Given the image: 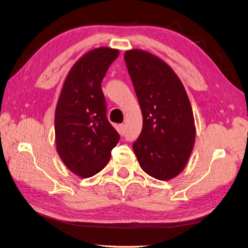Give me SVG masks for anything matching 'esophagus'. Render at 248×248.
I'll return each mask as SVG.
<instances>
[{
  "label": "esophagus",
  "instance_id": "34e87169",
  "mask_svg": "<svg viewBox=\"0 0 248 248\" xmlns=\"http://www.w3.org/2000/svg\"><path fill=\"white\" fill-rule=\"evenodd\" d=\"M119 127H121V130H122V132H123V133H124V132H125V124H122L121 125H119Z\"/></svg>",
  "mask_w": 248,
  "mask_h": 248
}]
</instances>
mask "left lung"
I'll use <instances>...</instances> for the list:
<instances>
[{
	"instance_id": "obj_1",
	"label": "left lung",
	"mask_w": 248,
	"mask_h": 248,
	"mask_svg": "<svg viewBox=\"0 0 248 248\" xmlns=\"http://www.w3.org/2000/svg\"><path fill=\"white\" fill-rule=\"evenodd\" d=\"M143 115L133 149L147 175L168 181L185 169L195 143L193 110L181 79L169 64L140 49L124 53Z\"/></svg>"
}]
</instances>
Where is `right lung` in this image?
Segmentation results:
<instances>
[{"label": "right lung", "mask_w": 248, "mask_h": 248, "mask_svg": "<svg viewBox=\"0 0 248 248\" xmlns=\"http://www.w3.org/2000/svg\"><path fill=\"white\" fill-rule=\"evenodd\" d=\"M119 51L100 47L73 64L55 110L56 150L65 167L80 178L102 170L119 135L106 116L101 82Z\"/></svg>", "instance_id": "obj_1"}]
</instances>
